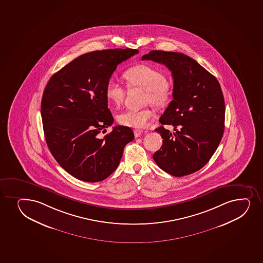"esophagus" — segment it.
I'll return each instance as SVG.
<instances>
[{"mask_svg":"<svg viewBox=\"0 0 263 263\" xmlns=\"http://www.w3.org/2000/svg\"><path fill=\"white\" fill-rule=\"evenodd\" d=\"M142 132H143V131L141 129L134 130V134H135V136H136V137H139V136H141V135L142 134Z\"/></svg>","mask_w":263,"mask_h":263,"instance_id":"34e87169","label":"esophagus"}]
</instances>
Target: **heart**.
<instances>
[{
    "label": "heart",
    "instance_id": "obj_1",
    "mask_svg": "<svg viewBox=\"0 0 263 263\" xmlns=\"http://www.w3.org/2000/svg\"><path fill=\"white\" fill-rule=\"evenodd\" d=\"M127 86L132 88L144 90V102L151 103L157 107L167 106L172 100L173 87L166 80L165 75L152 65H135L124 72ZM105 95L107 101L116 106L124 102L126 90L120 83L110 80L106 83ZM154 112L151 108L127 109L118 115L120 123L126 127L141 128L147 125L153 117Z\"/></svg>",
    "mask_w": 263,
    "mask_h": 263
}]
</instances>
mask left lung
<instances>
[{
    "mask_svg": "<svg viewBox=\"0 0 263 263\" xmlns=\"http://www.w3.org/2000/svg\"><path fill=\"white\" fill-rule=\"evenodd\" d=\"M142 60L168 67L173 77V101L159 121L172 125L174 132L160 127L162 145L153 155L157 165L175 177L203 168L218 148L224 134V101L213 74L184 54L151 50Z\"/></svg>",
    "mask_w": 263,
    "mask_h": 263,
    "instance_id": "left-lung-1",
    "label": "left lung"
}]
</instances>
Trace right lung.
Wrapping results in <instances>:
<instances>
[{"instance_id": "right-lung-1", "label": "right lung", "mask_w": 263, "mask_h": 263, "mask_svg": "<svg viewBox=\"0 0 263 263\" xmlns=\"http://www.w3.org/2000/svg\"><path fill=\"white\" fill-rule=\"evenodd\" d=\"M136 49L95 50L78 57L53 74L45 87L41 115L50 153L65 172L85 182L106 179L118 167L133 130L116 126L105 95L117 65L138 53Z\"/></svg>"}]
</instances>
